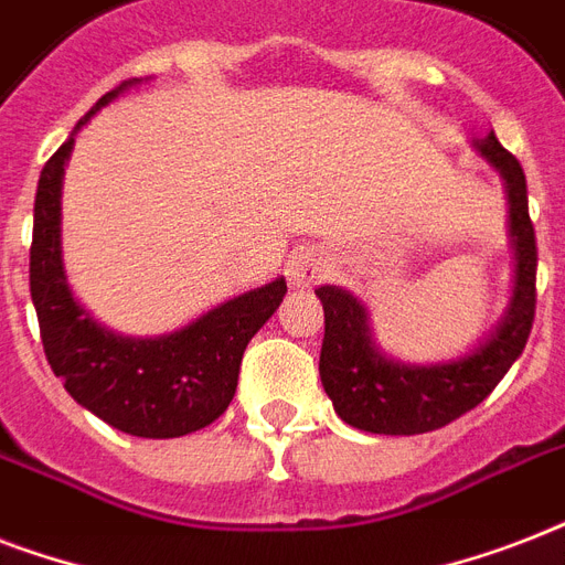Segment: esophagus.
Wrapping results in <instances>:
<instances>
[{
	"mask_svg": "<svg viewBox=\"0 0 565 565\" xmlns=\"http://www.w3.org/2000/svg\"><path fill=\"white\" fill-rule=\"evenodd\" d=\"M326 273V260L319 255L317 248H299L290 260V281L296 287H310L313 281H319Z\"/></svg>",
	"mask_w": 565,
	"mask_h": 565,
	"instance_id": "obj_1",
	"label": "esophagus"
}]
</instances>
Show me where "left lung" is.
Instances as JSON below:
<instances>
[{
  "label": "left lung",
  "instance_id": "1",
  "mask_svg": "<svg viewBox=\"0 0 565 565\" xmlns=\"http://www.w3.org/2000/svg\"><path fill=\"white\" fill-rule=\"evenodd\" d=\"M475 146L508 181L510 234L516 246L513 305L495 334L463 361L404 366L372 345L366 310L352 292L331 284L317 287L326 310L319 375L337 416L352 428L390 437L443 428L478 407L499 386L531 337L536 313V234L527 213L525 170L492 131L483 140H475Z\"/></svg>",
  "mask_w": 565,
  "mask_h": 565
}]
</instances>
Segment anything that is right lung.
Segmentation results:
<instances>
[{"label":"right lung","mask_w":565,"mask_h":565,"mask_svg":"<svg viewBox=\"0 0 565 565\" xmlns=\"http://www.w3.org/2000/svg\"><path fill=\"white\" fill-rule=\"evenodd\" d=\"M122 87L105 93L75 128ZM70 149L73 137L40 172L29 252L31 301L49 366L64 381L66 393L110 428L146 439L193 434L220 419L231 404L248 340L281 305L287 281L275 278L243 292L175 334L131 340L105 331L78 308L61 264V175Z\"/></svg>","instance_id":"1"}]
</instances>
